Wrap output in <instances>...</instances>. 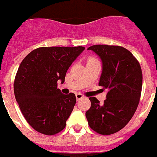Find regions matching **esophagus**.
Masks as SVG:
<instances>
[{
    "label": "esophagus",
    "instance_id": "esophagus-1",
    "mask_svg": "<svg viewBox=\"0 0 157 157\" xmlns=\"http://www.w3.org/2000/svg\"><path fill=\"white\" fill-rule=\"evenodd\" d=\"M75 98H76L77 101H78V100H80V99L83 98V95L81 94V93H76V94H75Z\"/></svg>",
    "mask_w": 157,
    "mask_h": 157
}]
</instances>
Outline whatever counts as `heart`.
Here are the masks:
<instances>
[{"label":"heart","instance_id":"b5f03b06","mask_svg":"<svg viewBox=\"0 0 157 157\" xmlns=\"http://www.w3.org/2000/svg\"><path fill=\"white\" fill-rule=\"evenodd\" d=\"M91 59H94V58H90V59H89V60H91Z\"/></svg>","mask_w":157,"mask_h":157}]
</instances>
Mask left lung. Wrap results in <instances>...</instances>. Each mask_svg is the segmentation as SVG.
Listing matches in <instances>:
<instances>
[{"label": "left lung", "mask_w": 157, "mask_h": 157, "mask_svg": "<svg viewBox=\"0 0 157 157\" xmlns=\"http://www.w3.org/2000/svg\"><path fill=\"white\" fill-rule=\"evenodd\" d=\"M88 49L102 59L99 86L109 92L102 104L96 98H89L91 108L86 117L92 130L112 135L128 124L137 109L141 95V67L131 52L121 46L97 44Z\"/></svg>", "instance_id": "left-lung-1"}]
</instances>
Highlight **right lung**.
Listing matches in <instances>:
<instances>
[{
    "mask_svg": "<svg viewBox=\"0 0 157 157\" xmlns=\"http://www.w3.org/2000/svg\"><path fill=\"white\" fill-rule=\"evenodd\" d=\"M85 49L78 47H40L30 52L19 65L14 94L29 124L43 135H54L65 128L76 98L63 94L58 81L65 82L72 62Z\"/></svg>",
    "mask_w": 157,
    "mask_h": 157,
    "instance_id": "add662e5",
    "label": "right lung"
}]
</instances>
